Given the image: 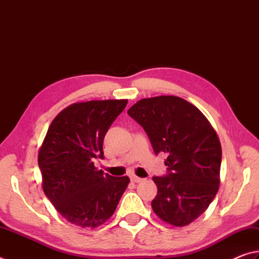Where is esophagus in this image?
<instances>
[{
	"label": "esophagus",
	"mask_w": 259,
	"mask_h": 259,
	"mask_svg": "<svg viewBox=\"0 0 259 259\" xmlns=\"http://www.w3.org/2000/svg\"><path fill=\"white\" fill-rule=\"evenodd\" d=\"M131 180L133 183H141V182H143V179L142 178H140V177H138V176H132L131 177Z\"/></svg>",
	"instance_id": "1"
}]
</instances>
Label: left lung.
I'll list each match as a JSON object with an SVG mask.
<instances>
[{
    "instance_id": "left-lung-1",
    "label": "left lung",
    "mask_w": 259,
    "mask_h": 259,
    "mask_svg": "<svg viewBox=\"0 0 259 259\" xmlns=\"http://www.w3.org/2000/svg\"><path fill=\"white\" fill-rule=\"evenodd\" d=\"M127 114L144 128L155 154H168V175L152 178L158 187L153 212L174 227L192 223L220 186L222 149L215 130L197 107L176 96L141 99Z\"/></svg>"
}]
</instances>
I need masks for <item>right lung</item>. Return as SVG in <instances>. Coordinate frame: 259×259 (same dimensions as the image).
<instances>
[{
    "label": "right lung",
    "instance_id": "add662e5",
    "mask_svg": "<svg viewBox=\"0 0 259 259\" xmlns=\"http://www.w3.org/2000/svg\"><path fill=\"white\" fill-rule=\"evenodd\" d=\"M127 99L75 102L50 125L38 152L41 186L61 215L74 226L96 228L113 215L130 184L95 167L104 158L107 131Z\"/></svg>",
    "mask_w": 259,
    "mask_h": 259
}]
</instances>
